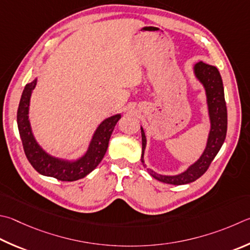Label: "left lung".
<instances>
[{
  "label": "left lung",
  "instance_id": "8db88e82",
  "mask_svg": "<svg viewBox=\"0 0 250 250\" xmlns=\"http://www.w3.org/2000/svg\"><path fill=\"white\" fill-rule=\"evenodd\" d=\"M194 73H196L199 81L203 84L207 93L208 115H210L211 120V130L210 134H208L207 147L204 149L201 157L180 175L163 176L147 168L148 174L153 178L165 184L177 186L186 185L200 178L208 170V166L214 160V157L219 153L220 148L225 141L226 131H228V109H226L223 82H222L220 72L217 71L215 66L200 61L194 65ZM141 134H142V156H141V162L143 163L144 167H146L143 160L145 146H146V138H145L142 126H141Z\"/></svg>",
  "mask_w": 250,
  "mask_h": 250
}]
</instances>
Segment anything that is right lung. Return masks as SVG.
<instances>
[{"instance_id":"obj_1","label":"right lung","mask_w":250,"mask_h":250,"mask_svg":"<svg viewBox=\"0 0 250 250\" xmlns=\"http://www.w3.org/2000/svg\"><path fill=\"white\" fill-rule=\"evenodd\" d=\"M37 80L27 84L22 90L20 105L17 109V125L21 139L22 147L27 160L31 166L43 176L53 177L61 181H74L84 178L90 171L98 166L105 156L108 143L117 122L121 116L116 115L104 120L95 132L89 144V147L83 157L75 162L61 161L59 158L50 156L39 146L31 132L28 120V109L30 95L35 88Z\"/></svg>"}]
</instances>
